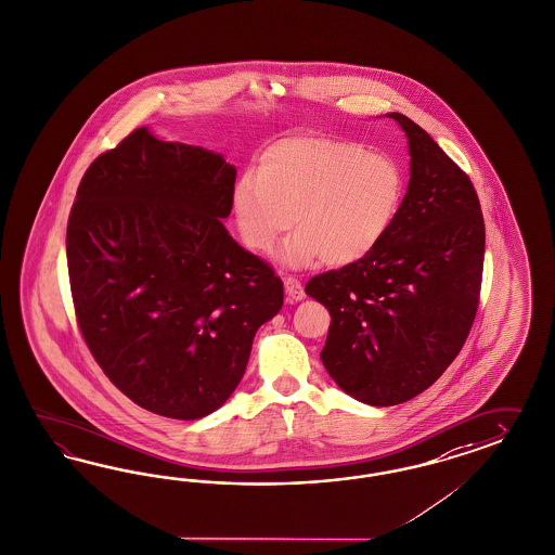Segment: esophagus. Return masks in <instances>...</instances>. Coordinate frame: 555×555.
I'll list each match as a JSON object with an SVG mask.
<instances>
[{"label": "esophagus", "instance_id": "esophagus-1", "mask_svg": "<svg viewBox=\"0 0 555 555\" xmlns=\"http://www.w3.org/2000/svg\"><path fill=\"white\" fill-rule=\"evenodd\" d=\"M283 283H285L286 299L288 301L297 302L305 299V288H302L301 281H297L293 276H286Z\"/></svg>", "mask_w": 555, "mask_h": 555}]
</instances>
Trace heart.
Returning a JSON list of instances; mask_svg holds the SVG:
<instances>
[{
  "label": "heart",
  "mask_w": 555,
  "mask_h": 555,
  "mask_svg": "<svg viewBox=\"0 0 555 555\" xmlns=\"http://www.w3.org/2000/svg\"><path fill=\"white\" fill-rule=\"evenodd\" d=\"M403 172L385 154L330 135L285 138L232 186V214L244 244L269 254L295 225L281 260L309 267L323 258L348 267L366 258L399 216Z\"/></svg>",
  "instance_id": "1"
}]
</instances>
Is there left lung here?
I'll use <instances>...</instances> for the list:
<instances>
[{"label":"left lung","mask_w":555,"mask_h":555,"mask_svg":"<svg viewBox=\"0 0 555 555\" xmlns=\"http://www.w3.org/2000/svg\"><path fill=\"white\" fill-rule=\"evenodd\" d=\"M411 177L399 216L372 253L313 276L305 293L332 323L321 362L372 406L431 387L470 334L485 264V219L466 172L403 114Z\"/></svg>","instance_id":"left-lung-1"}]
</instances>
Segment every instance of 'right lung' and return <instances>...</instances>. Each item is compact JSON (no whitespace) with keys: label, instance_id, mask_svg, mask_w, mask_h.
<instances>
[{"label":"right lung","instance_id":"add662e5","mask_svg":"<svg viewBox=\"0 0 555 555\" xmlns=\"http://www.w3.org/2000/svg\"><path fill=\"white\" fill-rule=\"evenodd\" d=\"M235 167L138 128L87 168L67 225L79 327L135 404L202 420L240 385L283 281L223 225Z\"/></svg>","mask_w":555,"mask_h":555}]
</instances>
